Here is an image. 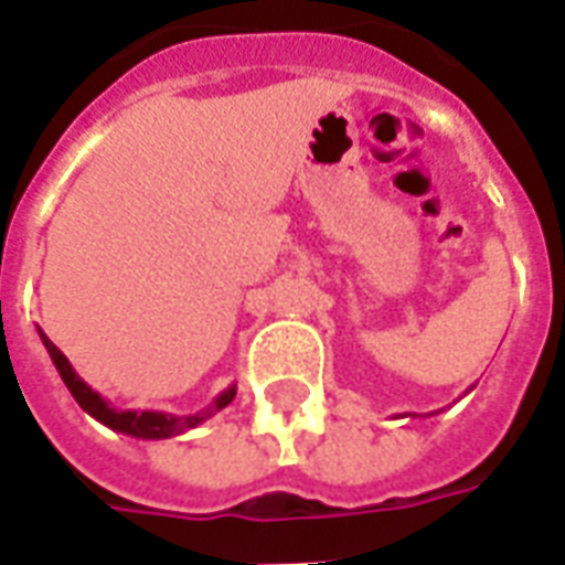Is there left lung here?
I'll use <instances>...</instances> for the list:
<instances>
[{"instance_id":"left-lung-1","label":"left lung","mask_w":565,"mask_h":565,"mask_svg":"<svg viewBox=\"0 0 565 565\" xmlns=\"http://www.w3.org/2000/svg\"><path fill=\"white\" fill-rule=\"evenodd\" d=\"M412 417H417V415H412Z\"/></svg>"}]
</instances>
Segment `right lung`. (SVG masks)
I'll return each mask as SVG.
<instances>
[{
    "label": "right lung",
    "mask_w": 565,
    "mask_h": 565,
    "mask_svg": "<svg viewBox=\"0 0 565 565\" xmlns=\"http://www.w3.org/2000/svg\"><path fill=\"white\" fill-rule=\"evenodd\" d=\"M39 335H42L44 348H47V354H51V360H54L56 372H60V379H63V384L68 387V393L75 396V403L87 412L90 417H96L99 424H105L108 429H115V433H124V436H132V438H172V436H181V433H186V429H193V426H199L202 420H209L214 412H221V408H226V405L233 403L235 399V384L233 387H226V391L214 399V403L209 405V408H202V412H196V415H166V412H117V408H111L108 405V399H103L99 393L93 391L87 381L81 379L78 372L72 369V363L66 360V354L56 348L47 335H44L42 330H39Z\"/></svg>",
    "instance_id": "add662e5"
}]
</instances>
